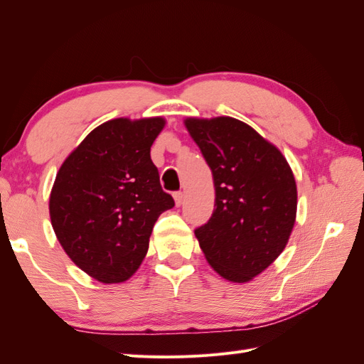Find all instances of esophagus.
Returning a JSON list of instances; mask_svg holds the SVG:
<instances>
[{"mask_svg": "<svg viewBox=\"0 0 364 364\" xmlns=\"http://www.w3.org/2000/svg\"><path fill=\"white\" fill-rule=\"evenodd\" d=\"M174 202H176V206H181L183 203V193L182 191L174 193Z\"/></svg>", "mask_w": 364, "mask_h": 364, "instance_id": "esophagus-1", "label": "esophagus"}]
</instances>
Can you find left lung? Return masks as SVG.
Listing matches in <instances>:
<instances>
[{
  "label": "left lung",
  "mask_w": 364,
  "mask_h": 364,
  "mask_svg": "<svg viewBox=\"0 0 364 364\" xmlns=\"http://www.w3.org/2000/svg\"><path fill=\"white\" fill-rule=\"evenodd\" d=\"M185 127L213 171L215 203L194 230L220 277L252 281L277 259L296 222L297 188L281 150L232 117L186 118Z\"/></svg>",
  "instance_id": "1"
}]
</instances>
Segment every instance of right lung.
Here are the masks:
<instances>
[{
    "label": "right lung",
    "mask_w": 364,
    "mask_h": 364,
    "mask_svg": "<svg viewBox=\"0 0 364 364\" xmlns=\"http://www.w3.org/2000/svg\"><path fill=\"white\" fill-rule=\"evenodd\" d=\"M164 126L162 117L109 119L56 174L48 203L54 234L75 266L98 282L127 281L147 255L153 225L174 206L150 158Z\"/></svg>",
    "instance_id": "add662e5"
}]
</instances>
